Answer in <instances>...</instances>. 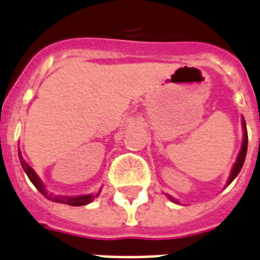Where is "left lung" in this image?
Wrapping results in <instances>:
<instances>
[{
    "instance_id": "8db88e82",
    "label": "left lung",
    "mask_w": 260,
    "mask_h": 260,
    "mask_svg": "<svg viewBox=\"0 0 260 260\" xmlns=\"http://www.w3.org/2000/svg\"><path fill=\"white\" fill-rule=\"evenodd\" d=\"M243 129H244V136H243V144H242V148H240V152H239V156H238V159H236V163L234 164V168L233 171H231V176H230L229 179V184L231 183V181L234 180V179L238 176V174L240 172V170H242V167H243V163H244V159H246V153H247V144H248V136H247V129H246V121L243 120ZM170 199L172 200V202H175V203H178V200L174 199L172 196H170Z\"/></svg>"
}]
</instances>
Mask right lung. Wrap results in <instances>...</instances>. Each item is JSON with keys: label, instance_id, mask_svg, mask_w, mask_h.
Here are the masks:
<instances>
[{"label": "right lung", "instance_id": "obj_1", "mask_svg": "<svg viewBox=\"0 0 260 260\" xmlns=\"http://www.w3.org/2000/svg\"><path fill=\"white\" fill-rule=\"evenodd\" d=\"M18 156H20V161H21V166H22V168H24V171L26 172L27 178L30 179V181L35 184V187L37 189H39L40 192H41L42 195L45 196V198H48V199L53 200V202H56V203H64V204H69V206H85V204L90 203L92 200H93L94 196L93 195H82V196H50L48 192H46L45 187H44V184H42L41 181H40V179L37 178V175H36V172L33 170H31L30 167L27 166L26 163H25L24 160H22V157H21V153L18 152ZM99 195V193H97ZM96 195V196H97Z\"/></svg>", "mask_w": 260, "mask_h": 260}]
</instances>
